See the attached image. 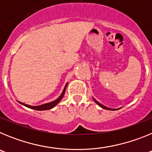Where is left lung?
Listing matches in <instances>:
<instances>
[{
    "label": "left lung",
    "mask_w": 152,
    "mask_h": 152,
    "mask_svg": "<svg viewBox=\"0 0 152 152\" xmlns=\"http://www.w3.org/2000/svg\"><path fill=\"white\" fill-rule=\"evenodd\" d=\"M94 100L95 103H96V104H97V105H99L100 107H102V108H103V109H105V110H116H116H115V109H110V108H108V107H105V106L102 105L101 103H100L98 101H96V100H95V99H94Z\"/></svg>",
    "instance_id": "1"
}]
</instances>
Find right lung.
Returning a JSON list of instances; mask_svg holds the SVG:
<instances>
[{"label":"right lung","mask_w":152,"mask_h":152,"mask_svg":"<svg viewBox=\"0 0 152 152\" xmlns=\"http://www.w3.org/2000/svg\"><path fill=\"white\" fill-rule=\"evenodd\" d=\"M67 85H68V84H66V85H65V87H64V90H63L62 93H61V94L60 95L59 97L58 98L57 100H54V101H52V102H50V103H45V104H42V105H39V106H30V105H28V104H25V103H21V102H19V103H20V104H22V105L25 106V107H28V108L33 109V110H50V109L56 107L58 103L61 101L63 96H64V93H65V90H66Z\"/></svg>","instance_id":"right-lung-1"}]
</instances>
